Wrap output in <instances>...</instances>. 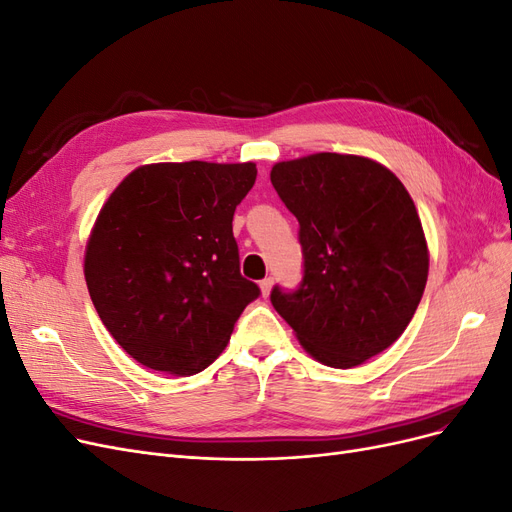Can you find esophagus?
Segmentation results:
<instances>
[{
  "mask_svg": "<svg viewBox=\"0 0 512 512\" xmlns=\"http://www.w3.org/2000/svg\"><path fill=\"white\" fill-rule=\"evenodd\" d=\"M271 286H273V277H265V280L260 282V290H262V297H269L271 292Z\"/></svg>",
  "mask_w": 512,
  "mask_h": 512,
  "instance_id": "34e87169",
  "label": "esophagus"
}]
</instances>
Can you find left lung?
Returning <instances> with one entry per match:
<instances>
[{
    "label": "left lung",
    "mask_w": 512,
    "mask_h": 512,
    "mask_svg": "<svg viewBox=\"0 0 512 512\" xmlns=\"http://www.w3.org/2000/svg\"><path fill=\"white\" fill-rule=\"evenodd\" d=\"M271 183L299 220L303 277L273 286L271 303L303 348L350 369L395 344L427 284L421 218L389 168L316 153L271 170Z\"/></svg>",
    "instance_id": "8db88e82"
}]
</instances>
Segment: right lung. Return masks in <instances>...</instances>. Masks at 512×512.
<instances>
[{"mask_svg":"<svg viewBox=\"0 0 512 512\" xmlns=\"http://www.w3.org/2000/svg\"><path fill=\"white\" fill-rule=\"evenodd\" d=\"M256 164H149L106 200L85 254L89 297L141 365L190 376L228 344L260 288L239 269L232 215Z\"/></svg>","mask_w":512,"mask_h":512,"instance_id":"add662e5","label":"right lung"}]
</instances>
